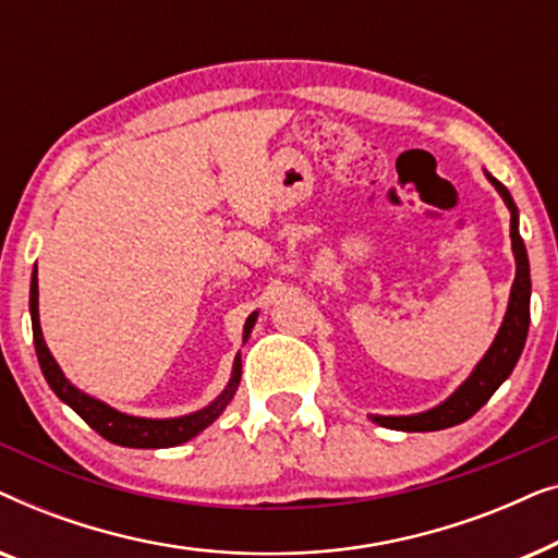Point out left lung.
I'll use <instances>...</instances> for the list:
<instances>
[{"label":"left lung","mask_w":558,"mask_h":558,"mask_svg":"<svg viewBox=\"0 0 558 558\" xmlns=\"http://www.w3.org/2000/svg\"><path fill=\"white\" fill-rule=\"evenodd\" d=\"M487 180L498 187L502 201L510 208V239H513V254H515V281L510 289V304L502 319V327L495 338L493 348L487 350V355L477 363V368L472 371V376L441 403V407L424 411L416 416H373V422L388 429L399 432H437L447 429V426L462 424L485 407L490 401V396L498 391V386L510 376V371L515 368L521 350L525 345V335H529V319H531V269H529V254H525L523 239L518 233V208L513 197L500 185L498 180L487 174Z\"/></svg>","instance_id":"1"}]
</instances>
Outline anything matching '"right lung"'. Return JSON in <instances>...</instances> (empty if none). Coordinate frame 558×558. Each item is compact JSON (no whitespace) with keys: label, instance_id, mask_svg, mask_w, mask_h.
Segmentation results:
<instances>
[{"label":"right lung","instance_id":"add662e5","mask_svg":"<svg viewBox=\"0 0 558 558\" xmlns=\"http://www.w3.org/2000/svg\"><path fill=\"white\" fill-rule=\"evenodd\" d=\"M29 315H33V338H35V350L37 361H40L43 376L48 380L52 391L60 401H65L75 414H78L83 422H86L90 429L101 434L104 439L113 441V445L121 447H136V449H162V447H174L182 445V441L193 439L197 432H203L205 426H210L220 416V411L228 407V401L233 399L235 388H239L241 380V361L235 357L233 363V378L231 384L216 403H210L208 409L197 411V414L180 416V418H136L126 416L121 411L106 407V403L90 399V396L81 393L78 388L68 384L63 371L58 368L56 357L50 355L48 345L43 340L40 319H37V269L33 274V284H29ZM256 323V312L246 319V327H243V338H248L251 327Z\"/></svg>","mask_w":558,"mask_h":558}]
</instances>
